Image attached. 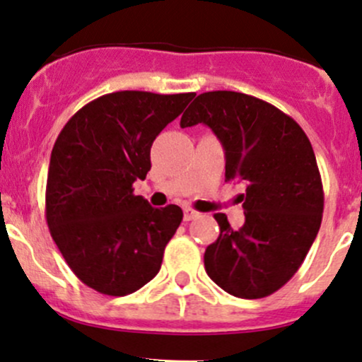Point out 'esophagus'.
I'll return each mask as SVG.
<instances>
[{"label": "esophagus", "instance_id": "obj_1", "mask_svg": "<svg viewBox=\"0 0 362 362\" xmlns=\"http://www.w3.org/2000/svg\"><path fill=\"white\" fill-rule=\"evenodd\" d=\"M199 216V211L192 210V208H184V220L185 222H191V220L197 218Z\"/></svg>", "mask_w": 362, "mask_h": 362}]
</instances>
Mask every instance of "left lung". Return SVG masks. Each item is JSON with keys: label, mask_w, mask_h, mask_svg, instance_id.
Instances as JSON below:
<instances>
[{"label": "left lung", "mask_w": 362, "mask_h": 362, "mask_svg": "<svg viewBox=\"0 0 362 362\" xmlns=\"http://www.w3.org/2000/svg\"><path fill=\"white\" fill-rule=\"evenodd\" d=\"M204 123L226 151V180L246 185L245 226L216 213L220 235L204 251L206 274L239 298H264L283 288L305 260L325 208L310 140L293 117L238 91H206L180 119Z\"/></svg>", "instance_id": "obj_1"}]
</instances>
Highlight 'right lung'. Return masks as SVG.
<instances>
[{
	"mask_svg": "<svg viewBox=\"0 0 362 362\" xmlns=\"http://www.w3.org/2000/svg\"><path fill=\"white\" fill-rule=\"evenodd\" d=\"M196 93L114 91L79 109L59 133L45 213L64 260L109 296L140 290L161 269L180 206L152 208L133 194L151 170V146Z\"/></svg>",
	"mask_w": 362,
	"mask_h": 362,
	"instance_id": "add662e5",
	"label": "right lung"
}]
</instances>
